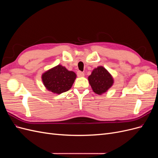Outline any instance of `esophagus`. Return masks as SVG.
<instances>
[{"label": "esophagus", "instance_id": "esophagus-1", "mask_svg": "<svg viewBox=\"0 0 158 158\" xmlns=\"http://www.w3.org/2000/svg\"><path fill=\"white\" fill-rule=\"evenodd\" d=\"M77 76H78V77H82V76H84V73H82V72H81V71H78L77 72Z\"/></svg>", "mask_w": 158, "mask_h": 158}]
</instances>
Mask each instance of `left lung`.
<instances>
[{"mask_svg": "<svg viewBox=\"0 0 158 158\" xmlns=\"http://www.w3.org/2000/svg\"><path fill=\"white\" fill-rule=\"evenodd\" d=\"M88 80L94 92L99 95L106 92L113 84L112 76L103 66L95 69Z\"/></svg>", "mask_w": 158, "mask_h": 158, "instance_id": "1", "label": "left lung"}]
</instances>
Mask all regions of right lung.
Returning a JSON list of instances; mask_svg holds the SVG:
<instances>
[{"label":"right lung","mask_w":158,"mask_h":158,"mask_svg":"<svg viewBox=\"0 0 158 158\" xmlns=\"http://www.w3.org/2000/svg\"><path fill=\"white\" fill-rule=\"evenodd\" d=\"M76 75L64 66L58 65L42 75V80L46 88L55 94H62L69 90Z\"/></svg>","instance_id":"add662e5"}]
</instances>
